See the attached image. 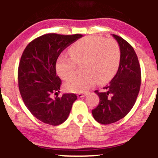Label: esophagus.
Instances as JSON below:
<instances>
[{
    "label": "esophagus",
    "mask_w": 158,
    "mask_h": 158,
    "mask_svg": "<svg viewBox=\"0 0 158 158\" xmlns=\"http://www.w3.org/2000/svg\"><path fill=\"white\" fill-rule=\"evenodd\" d=\"M85 96H86V94H85V93H79V94H77V97L79 98L84 97H85Z\"/></svg>",
    "instance_id": "34e87169"
}]
</instances>
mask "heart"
<instances>
[{
	"mask_svg": "<svg viewBox=\"0 0 158 158\" xmlns=\"http://www.w3.org/2000/svg\"><path fill=\"white\" fill-rule=\"evenodd\" d=\"M70 59L59 56L56 63L57 73L64 80L75 74L76 65H80L82 74L72 78L64 84V89L72 93H81L98 84L106 82L117 70L120 52L111 39L89 36L76 42L69 50Z\"/></svg>",
	"mask_w": 158,
	"mask_h": 158,
	"instance_id": "b5f03b06",
	"label": "heart"
}]
</instances>
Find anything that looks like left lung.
Wrapping results in <instances>:
<instances>
[{
	"label": "left lung",
	"mask_w": 158,
	"mask_h": 158,
	"mask_svg": "<svg viewBox=\"0 0 158 158\" xmlns=\"http://www.w3.org/2000/svg\"><path fill=\"white\" fill-rule=\"evenodd\" d=\"M112 36L120 50L119 68L102 92L94 91L99 96V102L92 110L95 120L104 125L126 117L135 105L141 84L140 66L134 48L123 38L114 34Z\"/></svg>",
	"instance_id": "1"
}]
</instances>
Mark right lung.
I'll return each instance as SVG.
<instances>
[{
	"label": "right lung",
	"mask_w": 158,
	"mask_h": 158,
	"mask_svg": "<svg viewBox=\"0 0 158 158\" xmlns=\"http://www.w3.org/2000/svg\"><path fill=\"white\" fill-rule=\"evenodd\" d=\"M82 37L80 34H45L30 43L23 50L18 71L19 87L25 106L41 122L58 126L68 119L77 97L58 94L61 81L56 75V63L61 52L69 45Z\"/></svg>",
	"instance_id": "obj_1"
}]
</instances>
